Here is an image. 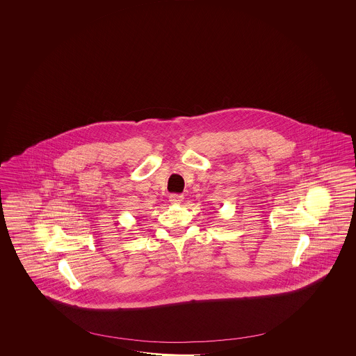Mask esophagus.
I'll return each mask as SVG.
<instances>
[{
    "mask_svg": "<svg viewBox=\"0 0 356 356\" xmlns=\"http://www.w3.org/2000/svg\"><path fill=\"white\" fill-rule=\"evenodd\" d=\"M183 200H184L183 195H170V197H169L170 204H181V202H183Z\"/></svg>",
    "mask_w": 356,
    "mask_h": 356,
    "instance_id": "34e87169",
    "label": "esophagus"
}]
</instances>
